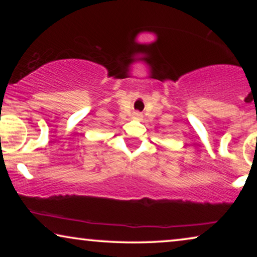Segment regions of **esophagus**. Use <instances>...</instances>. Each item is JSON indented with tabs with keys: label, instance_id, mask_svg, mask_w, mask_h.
Instances as JSON below:
<instances>
[{
	"label": "esophagus",
	"instance_id": "34e87169",
	"mask_svg": "<svg viewBox=\"0 0 257 257\" xmlns=\"http://www.w3.org/2000/svg\"><path fill=\"white\" fill-rule=\"evenodd\" d=\"M140 117H142V114H140L139 112H135V113H133V118H136V119H139Z\"/></svg>",
	"mask_w": 257,
	"mask_h": 257
}]
</instances>
